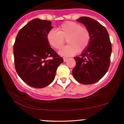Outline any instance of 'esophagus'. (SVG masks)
Segmentation results:
<instances>
[{"instance_id": "1", "label": "esophagus", "mask_w": 124, "mask_h": 124, "mask_svg": "<svg viewBox=\"0 0 124 124\" xmlns=\"http://www.w3.org/2000/svg\"><path fill=\"white\" fill-rule=\"evenodd\" d=\"M67 59H68V58H66V57L63 58V61H64V62H66V61H67Z\"/></svg>"}]
</instances>
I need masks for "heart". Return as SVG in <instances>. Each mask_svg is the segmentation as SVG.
Listing matches in <instances>:
<instances>
[{"instance_id": "obj_1", "label": "heart", "mask_w": 124, "mask_h": 124, "mask_svg": "<svg viewBox=\"0 0 124 124\" xmlns=\"http://www.w3.org/2000/svg\"><path fill=\"white\" fill-rule=\"evenodd\" d=\"M57 30L48 31L46 39L49 45L56 49L63 47L66 39L69 45L59 51L62 56H72L77 52L82 53L89 46L91 33L87 27L73 21H66L59 25Z\"/></svg>"}]
</instances>
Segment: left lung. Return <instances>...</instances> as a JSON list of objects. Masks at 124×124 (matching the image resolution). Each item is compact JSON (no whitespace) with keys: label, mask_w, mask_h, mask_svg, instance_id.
<instances>
[{"label":"left lung","mask_w":124,"mask_h":124,"mask_svg":"<svg viewBox=\"0 0 124 124\" xmlns=\"http://www.w3.org/2000/svg\"><path fill=\"white\" fill-rule=\"evenodd\" d=\"M76 20L89 30L91 41L82 55L74 58L76 65L72 73L79 83L91 85L100 80L108 70L111 43L107 29L98 21L88 17H82Z\"/></svg>","instance_id":"obj_1"}]
</instances>
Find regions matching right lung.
Returning <instances> with one entry per match:
<instances>
[{"label": "right lung", "instance_id": "1", "mask_svg": "<svg viewBox=\"0 0 124 124\" xmlns=\"http://www.w3.org/2000/svg\"><path fill=\"white\" fill-rule=\"evenodd\" d=\"M52 28L51 21L35 18L20 29L16 38L13 46L16 70L32 87L43 88L52 83L57 68L63 62L46 39Z\"/></svg>", "mask_w": 124, "mask_h": 124}]
</instances>
